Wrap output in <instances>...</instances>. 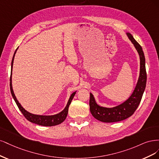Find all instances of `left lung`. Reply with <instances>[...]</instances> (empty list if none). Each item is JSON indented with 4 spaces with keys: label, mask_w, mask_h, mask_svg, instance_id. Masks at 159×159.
I'll return each mask as SVG.
<instances>
[{
    "label": "left lung",
    "mask_w": 159,
    "mask_h": 159,
    "mask_svg": "<svg viewBox=\"0 0 159 159\" xmlns=\"http://www.w3.org/2000/svg\"><path fill=\"white\" fill-rule=\"evenodd\" d=\"M131 42L134 45L140 57V73L134 93L124 103L114 107H104L96 104L92 93H90V110L96 120L102 122L111 123L124 120L131 116L139 106L144 93L147 83L145 58L141 46L137 42L133 35L127 33Z\"/></svg>",
    "instance_id": "obj_1"
}]
</instances>
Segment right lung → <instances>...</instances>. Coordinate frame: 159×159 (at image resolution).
<instances>
[{
  "instance_id": "obj_1",
  "label": "right lung",
  "mask_w": 159,
  "mask_h": 159,
  "mask_svg": "<svg viewBox=\"0 0 159 159\" xmlns=\"http://www.w3.org/2000/svg\"><path fill=\"white\" fill-rule=\"evenodd\" d=\"M18 49V48H17ZM16 49V50H17ZM16 50L15 51L14 54L13 55L12 60V63H11V78H10V88H11V92L12 96L13 97V98L16 102L19 110L20 111L22 112L24 116L26 118L28 121L30 122L34 123V124H38L39 125H42V126H54V125H57L60 124H61L65 119L66 116H67L68 114V110H69V105L71 103V101H72L73 97L75 94H76V92L73 93L72 94L70 95L69 100L67 102V104H66V107H65V109L61 111L60 113L53 115V116H40V115H35L30 113V112L27 111L25 110L24 107L21 106L18 101L17 100L16 96H15V94L14 93V91L12 89V66H13V62H14V56L15 54H16Z\"/></svg>"
}]
</instances>
